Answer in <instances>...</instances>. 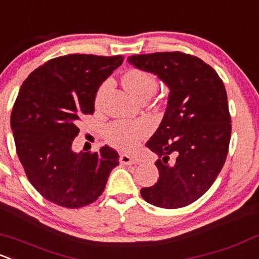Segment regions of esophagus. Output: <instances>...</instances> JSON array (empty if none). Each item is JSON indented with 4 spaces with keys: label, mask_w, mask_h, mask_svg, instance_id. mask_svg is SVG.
<instances>
[{
    "label": "esophagus",
    "mask_w": 259,
    "mask_h": 259,
    "mask_svg": "<svg viewBox=\"0 0 259 259\" xmlns=\"http://www.w3.org/2000/svg\"><path fill=\"white\" fill-rule=\"evenodd\" d=\"M119 161H120V164H122V165H135V164H138V160L135 159V157L130 156V155H127V154H120V156H119Z\"/></svg>",
    "instance_id": "1"
}]
</instances>
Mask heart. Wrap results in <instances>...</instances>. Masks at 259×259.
<instances>
[{"mask_svg":"<svg viewBox=\"0 0 259 259\" xmlns=\"http://www.w3.org/2000/svg\"><path fill=\"white\" fill-rule=\"evenodd\" d=\"M122 83L126 91L135 99L144 95L151 97L156 91V79L150 73L140 69H132L125 73ZM150 125L148 121H115L108 125L105 129V138L108 143L122 150H130L138 144L140 139L149 134Z\"/></svg>","mask_w":259,"mask_h":259,"instance_id":"b5f03b06","label":"heart"}]
</instances>
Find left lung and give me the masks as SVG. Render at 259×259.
Masks as SVG:
<instances>
[{"label": "left lung", "mask_w": 259, "mask_h": 259, "mask_svg": "<svg viewBox=\"0 0 259 259\" xmlns=\"http://www.w3.org/2000/svg\"><path fill=\"white\" fill-rule=\"evenodd\" d=\"M127 63L170 91L164 118L146 143L157 155L160 178L140 194L156 207H184L207 191L226 161L231 116L223 81L213 68L181 52L138 54Z\"/></svg>", "instance_id": "8db88e82"}]
</instances>
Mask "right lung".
<instances>
[{"instance_id":"obj_1","label":"right lung","mask_w":259,"mask_h":259,"mask_svg":"<svg viewBox=\"0 0 259 259\" xmlns=\"http://www.w3.org/2000/svg\"><path fill=\"white\" fill-rule=\"evenodd\" d=\"M121 56L69 54L34 69L22 84L11 114L16 150L29 182L58 206L79 208L104 191L119 155L104 145L99 151L75 152L80 118L94 111L95 95Z\"/></svg>"}]
</instances>
